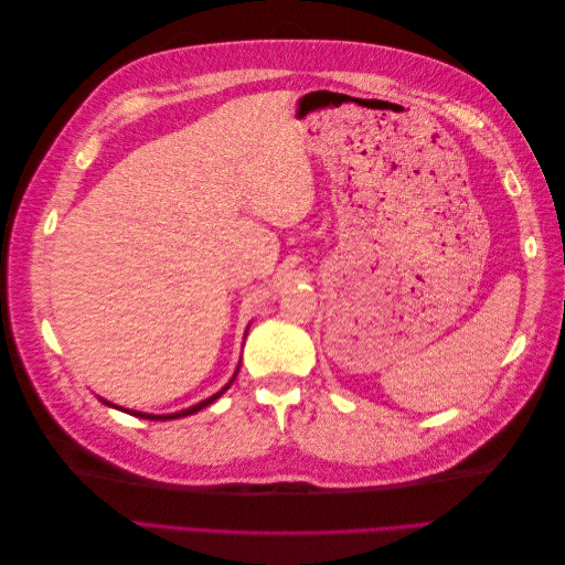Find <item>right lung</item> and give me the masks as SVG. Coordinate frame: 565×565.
Instances as JSON below:
<instances>
[{
	"label": "right lung",
	"mask_w": 565,
	"mask_h": 565,
	"mask_svg": "<svg viewBox=\"0 0 565 565\" xmlns=\"http://www.w3.org/2000/svg\"><path fill=\"white\" fill-rule=\"evenodd\" d=\"M235 374H237V370H235ZM235 374H233V380H235ZM233 380L221 388V391H216L214 396H210V398H204V401H200L198 405H193V407H188V409H181V413H174V415H148V413H136V409H125V413H129V415H134V417H143V419H156V422H160V419H179V417H188V415H195V413H200L202 407H207V405H212L218 396H224V393L231 388V384H233ZM104 401V398H100ZM106 405H110V407H117V405H113V403H108V401H104Z\"/></svg>",
	"instance_id": "1"
}]
</instances>
